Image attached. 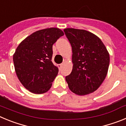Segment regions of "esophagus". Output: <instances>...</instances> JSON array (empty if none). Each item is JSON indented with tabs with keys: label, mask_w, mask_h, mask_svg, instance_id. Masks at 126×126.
Masks as SVG:
<instances>
[{
	"label": "esophagus",
	"mask_w": 126,
	"mask_h": 126,
	"mask_svg": "<svg viewBox=\"0 0 126 126\" xmlns=\"http://www.w3.org/2000/svg\"><path fill=\"white\" fill-rule=\"evenodd\" d=\"M62 65H63V64H58L57 66H58V67H59V70H61V68H62Z\"/></svg>",
	"instance_id": "34e87169"
}]
</instances>
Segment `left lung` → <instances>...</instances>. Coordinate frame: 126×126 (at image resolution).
Wrapping results in <instances>:
<instances>
[{"label":"left lung","mask_w":126,"mask_h":126,"mask_svg":"<svg viewBox=\"0 0 126 126\" xmlns=\"http://www.w3.org/2000/svg\"><path fill=\"white\" fill-rule=\"evenodd\" d=\"M64 32L73 51V70L65 77L69 88L81 96L93 93L107 74L109 52L100 39L88 31L65 28Z\"/></svg>","instance_id":"obj_1"}]
</instances>
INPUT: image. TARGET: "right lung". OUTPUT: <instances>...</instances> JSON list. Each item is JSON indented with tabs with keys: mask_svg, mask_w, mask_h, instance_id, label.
<instances>
[{
	"mask_svg": "<svg viewBox=\"0 0 126 126\" xmlns=\"http://www.w3.org/2000/svg\"><path fill=\"white\" fill-rule=\"evenodd\" d=\"M64 34L57 28L34 32L23 40L13 55L16 73L26 89L34 94L50 89L59 69L52 62V46Z\"/></svg>",
	"mask_w": 126,
	"mask_h": 126,
	"instance_id": "obj_1",
	"label": "right lung"
}]
</instances>
